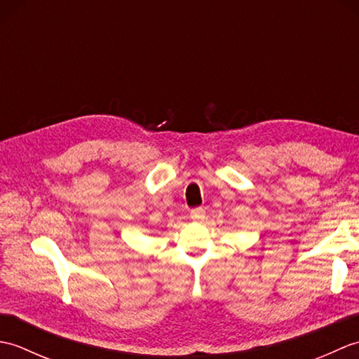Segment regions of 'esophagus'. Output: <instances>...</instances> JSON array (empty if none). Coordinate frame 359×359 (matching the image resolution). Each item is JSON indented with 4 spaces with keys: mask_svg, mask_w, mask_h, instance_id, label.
<instances>
[{
    "mask_svg": "<svg viewBox=\"0 0 359 359\" xmlns=\"http://www.w3.org/2000/svg\"><path fill=\"white\" fill-rule=\"evenodd\" d=\"M191 219L194 222H202L205 219V210L203 208H194L191 210Z\"/></svg>",
    "mask_w": 359,
    "mask_h": 359,
    "instance_id": "esophagus-1",
    "label": "esophagus"
}]
</instances>
